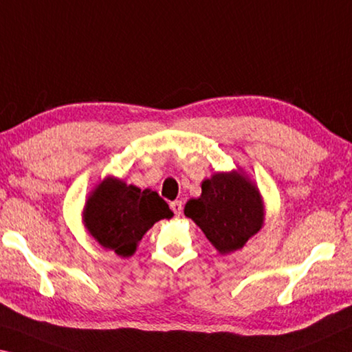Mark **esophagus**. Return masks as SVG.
Masks as SVG:
<instances>
[{"mask_svg": "<svg viewBox=\"0 0 352 352\" xmlns=\"http://www.w3.org/2000/svg\"><path fill=\"white\" fill-rule=\"evenodd\" d=\"M170 210L174 211L175 216H180L182 211H183V204L182 200H174V202H170Z\"/></svg>", "mask_w": 352, "mask_h": 352, "instance_id": "obj_1", "label": "esophagus"}]
</instances>
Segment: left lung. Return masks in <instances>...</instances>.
Returning <instances> with one entry per match:
<instances>
[{
	"label": "left lung",
	"mask_w": 352,
	"mask_h": 352,
	"mask_svg": "<svg viewBox=\"0 0 352 352\" xmlns=\"http://www.w3.org/2000/svg\"><path fill=\"white\" fill-rule=\"evenodd\" d=\"M185 214L202 228L221 254L241 249L263 224V204L252 183L239 172L206 178L202 196L191 199Z\"/></svg>",
	"instance_id": "8db88e82"
}]
</instances>
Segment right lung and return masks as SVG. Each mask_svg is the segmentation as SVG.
Masks as SVG:
<instances>
[{"label":"right lung","mask_w":352,"mask_h":352,"mask_svg":"<svg viewBox=\"0 0 352 352\" xmlns=\"http://www.w3.org/2000/svg\"><path fill=\"white\" fill-rule=\"evenodd\" d=\"M174 213L169 205L156 191H141L108 177L87 200L85 224L104 249L114 250L120 256H130L155 222L170 219Z\"/></svg>","instance_id":"obj_1"}]
</instances>
